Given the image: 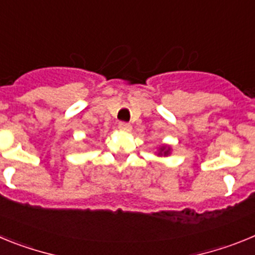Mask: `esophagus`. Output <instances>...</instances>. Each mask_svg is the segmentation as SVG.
<instances>
[{"label":"esophagus","instance_id":"34e87169","mask_svg":"<svg viewBox=\"0 0 255 255\" xmlns=\"http://www.w3.org/2000/svg\"><path fill=\"white\" fill-rule=\"evenodd\" d=\"M119 129H120L121 131L129 132L130 130H131V125L128 123H124V121H121V123H119Z\"/></svg>","mask_w":255,"mask_h":255}]
</instances>
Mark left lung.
I'll return each instance as SVG.
<instances>
[{"instance_id":"1","label":"left lung","mask_w":255,"mask_h":255,"mask_svg":"<svg viewBox=\"0 0 255 255\" xmlns=\"http://www.w3.org/2000/svg\"><path fill=\"white\" fill-rule=\"evenodd\" d=\"M161 152H163V154H167L168 149H167V150H164V147H163V148H161ZM159 154H161V153H159Z\"/></svg>"}]
</instances>
